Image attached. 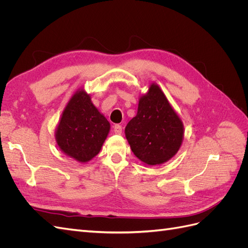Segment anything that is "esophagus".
I'll return each instance as SVG.
<instances>
[{
	"mask_svg": "<svg viewBox=\"0 0 248 248\" xmlns=\"http://www.w3.org/2000/svg\"><path fill=\"white\" fill-rule=\"evenodd\" d=\"M122 130H123V128H122L121 125L116 124V125L114 126V132H115L116 134H121V133H122Z\"/></svg>",
	"mask_w": 248,
	"mask_h": 248,
	"instance_id": "34e87169",
	"label": "esophagus"
}]
</instances>
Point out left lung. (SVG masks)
I'll list each match as a JSON object with an SVG mask.
<instances>
[{
	"label": "left lung",
	"instance_id": "obj_1",
	"mask_svg": "<svg viewBox=\"0 0 248 248\" xmlns=\"http://www.w3.org/2000/svg\"><path fill=\"white\" fill-rule=\"evenodd\" d=\"M133 154L149 166L170 160L183 140V123L160 88L152 84L139 101L137 116L125 128Z\"/></svg>",
	"mask_w": 248,
	"mask_h": 248
}]
</instances>
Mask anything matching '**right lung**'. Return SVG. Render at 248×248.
I'll use <instances>...</instances> for the list:
<instances>
[{
    "label": "right lung",
    "instance_id": "1",
    "mask_svg": "<svg viewBox=\"0 0 248 248\" xmlns=\"http://www.w3.org/2000/svg\"><path fill=\"white\" fill-rule=\"evenodd\" d=\"M110 125L84 90L74 94L67 104L56 131L59 148L79 162L91 160L99 153Z\"/></svg>",
    "mask_w": 248,
    "mask_h": 248
}]
</instances>
